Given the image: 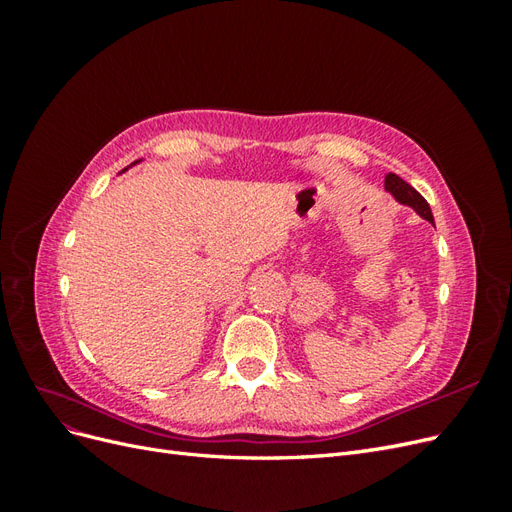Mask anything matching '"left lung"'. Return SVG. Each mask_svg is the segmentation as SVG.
<instances>
[{
  "instance_id": "obj_1",
  "label": "left lung",
  "mask_w": 512,
  "mask_h": 512,
  "mask_svg": "<svg viewBox=\"0 0 512 512\" xmlns=\"http://www.w3.org/2000/svg\"><path fill=\"white\" fill-rule=\"evenodd\" d=\"M384 190L391 192L395 196L397 203L412 207L418 215H421L423 220L433 224V215H431V209L427 205V200L421 194H418L410 183H406L404 179L397 177L395 173H389V175L384 177Z\"/></svg>"
}]
</instances>
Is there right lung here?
Returning <instances> with one entry per match:
<instances>
[{"instance_id": "1", "label": "right lung", "mask_w": 512, "mask_h": 512, "mask_svg": "<svg viewBox=\"0 0 512 512\" xmlns=\"http://www.w3.org/2000/svg\"><path fill=\"white\" fill-rule=\"evenodd\" d=\"M138 162H141V160H136V162H134V164H138ZM123 170H128V168H123Z\"/></svg>"}]
</instances>
